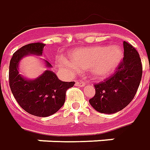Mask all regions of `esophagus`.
<instances>
[{
  "label": "esophagus",
  "mask_w": 150,
  "mask_h": 150,
  "mask_svg": "<svg viewBox=\"0 0 150 150\" xmlns=\"http://www.w3.org/2000/svg\"><path fill=\"white\" fill-rule=\"evenodd\" d=\"M76 86L81 87H84L85 86V82L82 81V80H77V81H76Z\"/></svg>",
  "instance_id": "34e87169"
}]
</instances>
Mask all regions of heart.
<instances>
[{
  "label": "heart",
  "mask_w": 150,
  "mask_h": 150,
  "mask_svg": "<svg viewBox=\"0 0 150 150\" xmlns=\"http://www.w3.org/2000/svg\"><path fill=\"white\" fill-rule=\"evenodd\" d=\"M123 57V49L119 45L84 47L71 52L70 61L59 58L57 66L69 75H73L79 69L88 70L93 79L102 80L115 73Z\"/></svg>",
  "instance_id": "obj_1"
}]
</instances>
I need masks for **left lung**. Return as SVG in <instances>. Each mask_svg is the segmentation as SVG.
<instances>
[{
    "mask_svg": "<svg viewBox=\"0 0 150 150\" xmlns=\"http://www.w3.org/2000/svg\"><path fill=\"white\" fill-rule=\"evenodd\" d=\"M124 58L112 76L95 85V96L89 100L98 112L113 114L129 105L142 77V64L138 52L124 41Z\"/></svg>",
    "mask_w": 150,
    "mask_h": 150,
    "instance_id": "8db88e82",
    "label": "left lung"
}]
</instances>
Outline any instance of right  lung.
<instances>
[{"mask_svg":"<svg viewBox=\"0 0 150 150\" xmlns=\"http://www.w3.org/2000/svg\"><path fill=\"white\" fill-rule=\"evenodd\" d=\"M45 45H26L13 54L9 68V84L13 96L24 110L31 115L46 117L56 113L65 102L66 91L74 82H62L50 70H45L35 79H29L19 73L20 62L28 55L41 56ZM45 67L52 65L45 60Z\"/></svg>","mask_w":150,"mask_h":150,"instance_id":"obj_1","label":"right lung"}]
</instances>
